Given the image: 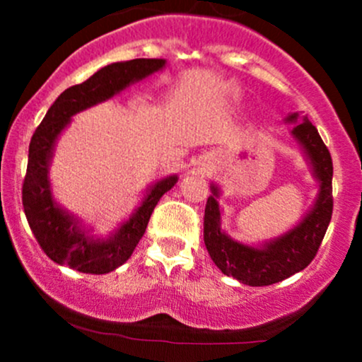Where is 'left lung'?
<instances>
[{
	"label": "left lung",
	"instance_id": "obj_1",
	"mask_svg": "<svg viewBox=\"0 0 362 362\" xmlns=\"http://www.w3.org/2000/svg\"><path fill=\"white\" fill-rule=\"evenodd\" d=\"M293 124V138L301 148L319 192L301 221L282 235L259 245L238 242L222 229V208L218 204L221 187L211 182V196L204 208V245L211 261L224 275L252 287L272 286L289 279L312 262L319 250L333 215V160L319 131L298 112L286 117Z\"/></svg>",
	"mask_w": 362,
	"mask_h": 362
}]
</instances>
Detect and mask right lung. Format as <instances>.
Returning <instances> with one entry per match:
<instances>
[{"label": "right lung", "mask_w": 362, "mask_h": 362, "mask_svg": "<svg viewBox=\"0 0 362 362\" xmlns=\"http://www.w3.org/2000/svg\"><path fill=\"white\" fill-rule=\"evenodd\" d=\"M164 66L166 59H131L103 66L86 82L64 90L36 127L29 144L28 171L23 185L24 214L40 247L57 264L93 275H105L122 266L144 236L160 196L178 182V175L156 180L148 185L140 206L134 208L127 221L110 235L96 236L78 215L56 202L49 177L56 144L71 124L73 115L112 100Z\"/></svg>", "instance_id": "1"}]
</instances>
